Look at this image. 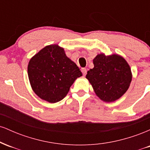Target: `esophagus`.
I'll return each instance as SVG.
<instances>
[{"instance_id": "obj_1", "label": "esophagus", "mask_w": 150, "mask_h": 150, "mask_svg": "<svg viewBox=\"0 0 150 150\" xmlns=\"http://www.w3.org/2000/svg\"><path fill=\"white\" fill-rule=\"evenodd\" d=\"M81 70H82V73L83 74L84 76H85L86 74H87V69H86V68H82Z\"/></svg>"}]
</instances>
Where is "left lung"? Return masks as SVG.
<instances>
[{"instance_id": "obj_1", "label": "left lung", "mask_w": 150, "mask_h": 150, "mask_svg": "<svg viewBox=\"0 0 150 150\" xmlns=\"http://www.w3.org/2000/svg\"><path fill=\"white\" fill-rule=\"evenodd\" d=\"M94 68L87 71L86 78L101 100L112 102L128 90L132 73L126 61L117 54H98L93 60Z\"/></svg>"}]
</instances>
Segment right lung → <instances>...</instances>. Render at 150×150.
<instances>
[{
	"instance_id": "right-lung-1",
	"label": "right lung",
	"mask_w": 150,
	"mask_h": 150,
	"mask_svg": "<svg viewBox=\"0 0 150 150\" xmlns=\"http://www.w3.org/2000/svg\"><path fill=\"white\" fill-rule=\"evenodd\" d=\"M28 77L33 91L50 103L62 100L74 81L82 75L80 68L58 45L46 46L29 62Z\"/></svg>"
}]
</instances>
